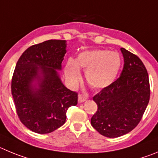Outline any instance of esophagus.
I'll list each match as a JSON object with an SVG mask.
<instances>
[{
	"label": "esophagus",
	"mask_w": 158,
	"mask_h": 158,
	"mask_svg": "<svg viewBox=\"0 0 158 158\" xmlns=\"http://www.w3.org/2000/svg\"><path fill=\"white\" fill-rule=\"evenodd\" d=\"M87 100V98L84 95L79 94V98H78V101H79V103H82V102H84Z\"/></svg>",
	"instance_id": "1"
}]
</instances>
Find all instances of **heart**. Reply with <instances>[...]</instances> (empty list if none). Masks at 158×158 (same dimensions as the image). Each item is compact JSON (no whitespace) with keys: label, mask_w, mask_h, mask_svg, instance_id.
I'll use <instances>...</instances> for the list:
<instances>
[{"label":"heart","mask_w":158,"mask_h":158,"mask_svg":"<svg viewBox=\"0 0 158 158\" xmlns=\"http://www.w3.org/2000/svg\"><path fill=\"white\" fill-rule=\"evenodd\" d=\"M121 66L118 53L106 49H94L79 53L74 60L69 59L64 68L65 78L72 86L81 79L79 69L85 70L86 82L94 89H103L113 83Z\"/></svg>","instance_id":"heart-1"}]
</instances>
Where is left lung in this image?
<instances>
[{"instance_id": "8db88e82", "label": "left lung", "mask_w": 158, "mask_h": 158, "mask_svg": "<svg viewBox=\"0 0 158 158\" xmlns=\"http://www.w3.org/2000/svg\"><path fill=\"white\" fill-rule=\"evenodd\" d=\"M123 69L119 79L93 98L98 111L90 123L102 135L117 138L139 124L150 100V82L142 60L124 48Z\"/></svg>"}]
</instances>
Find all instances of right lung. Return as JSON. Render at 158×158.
<instances>
[{
    "label": "right lung",
    "instance_id": "1",
    "mask_svg": "<svg viewBox=\"0 0 158 158\" xmlns=\"http://www.w3.org/2000/svg\"><path fill=\"white\" fill-rule=\"evenodd\" d=\"M66 52V41L48 40L28 48L16 64L12 80L15 109L21 122L35 133L61 127L67 110L77 105L78 94L63 84L58 72Z\"/></svg>",
    "mask_w": 158,
    "mask_h": 158
}]
</instances>
